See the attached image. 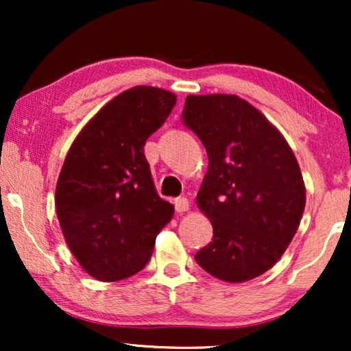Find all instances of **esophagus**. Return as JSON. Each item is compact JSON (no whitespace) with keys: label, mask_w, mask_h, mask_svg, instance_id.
I'll return each mask as SVG.
<instances>
[{"label":"esophagus","mask_w":351,"mask_h":351,"mask_svg":"<svg viewBox=\"0 0 351 351\" xmlns=\"http://www.w3.org/2000/svg\"><path fill=\"white\" fill-rule=\"evenodd\" d=\"M174 206H176V210L179 214L186 213V210L190 209V203H189V199H186V198H177L174 201Z\"/></svg>","instance_id":"34e87169"}]
</instances>
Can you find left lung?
Listing matches in <instances>:
<instances>
[{
    "label": "left lung",
    "mask_w": 351,
    "mask_h": 351,
    "mask_svg": "<svg viewBox=\"0 0 351 351\" xmlns=\"http://www.w3.org/2000/svg\"><path fill=\"white\" fill-rule=\"evenodd\" d=\"M184 123L209 158L196 204L214 237L196 262L222 281L254 280L280 261L300 225L305 184L294 152L234 94L186 95Z\"/></svg>",
    "instance_id": "obj_1"
}]
</instances>
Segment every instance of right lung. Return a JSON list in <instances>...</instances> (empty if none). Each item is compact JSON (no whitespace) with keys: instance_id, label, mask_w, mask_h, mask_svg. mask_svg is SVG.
I'll return each instance as SVG.
<instances>
[{"instance_id":"add662e5","label":"right lung","mask_w":351,"mask_h":351,"mask_svg":"<svg viewBox=\"0 0 351 351\" xmlns=\"http://www.w3.org/2000/svg\"><path fill=\"white\" fill-rule=\"evenodd\" d=\"M176 102L171 90L134 86L105 104L66 153L57 219L71 254L95 280L141 271L174 215V206L158 196L143 147Z\"/></svg>"}]
</instances>
